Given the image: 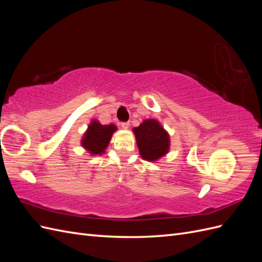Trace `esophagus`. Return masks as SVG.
I'll use <instances>...</instances> for the list:
<instances>
[{"label":"esophagus","instance_id":"1","mask_svg":"<svg viewBox=\"0 0 262 262\" xmlns=\"http://www.w3.org/2000/svg\"><path fill=\"white\" fill-rule=\"evenodd\" d=\"M121 126H122V129L126 130V129H129L130 123H129V122H122V123H121Z\"/></svg>","mask_w":262,"mask_h":262}]
</instances>
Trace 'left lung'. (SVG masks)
<instances>
[{
	"label": "left lung",
	"mask_w": 262,
	"mask_h": 262,
	"mask_svg": "<svg viewBox=\"0 0 262 262\" xmlns=\"http://www.w3.org/2000/svg\"><path fill=\"white\" fill-rule=\"evenodd\" d=\"M132 131L136 136L140 155L144 161L155 163L169 152V134L160 121L146 119Z\"/></svg>",
	"instance_id": "1"
}]
</instances>
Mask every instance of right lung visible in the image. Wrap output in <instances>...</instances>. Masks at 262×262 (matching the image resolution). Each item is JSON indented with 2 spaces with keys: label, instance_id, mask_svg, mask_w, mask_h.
<instances>
[{
  "label": "right lung",
  "instance_id": "add662e5",
  "mask_svg": "<svg viewBox=\"0 0 262 262\" xmlns=\"http://www.w3.org/2000/svg\"><path fill=\"white\" fill-rule=\"evenodd\" d=\"M116 131L115 124L102 125L97 119H93L81 140V145L91 155L104 154Z\"/></svg>",
  "mask_w": 262,
  "mask_h": 262
}]
</instances>
